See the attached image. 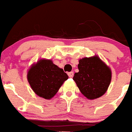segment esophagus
Instances as JSON below:
<instances>
[{"mask_svg":"<svg viewBox=\"0 0 132 132\" xmlns=\"http://www.w3.org/2000/svg\"><path fill=\"white\" fill-rule=\"evenodd\" d=\"M67 74H68V76H69V78H72L73 76V71L69 72Z\"/></svg>","mask_w":132,"mask_h":132,"instance_id":"1","label":"esophagus"}]
</instances>
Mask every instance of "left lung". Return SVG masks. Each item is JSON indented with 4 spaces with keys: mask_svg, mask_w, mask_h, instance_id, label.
<instances>
[{
    "mask_svg": "<svg viewBox=\"0 0 132 132\" xmlns=\"http://www.w3.org/2000/svg\"><path fill=\"white\" fill-rule=\"evenodd\" d=\"M78 69L73 79L84 96L93 100L104 94L111 83V70L98 56L80 59Z\"/></svg>",
    "mask_w": 132,
    "mask_h": 132,
    "instance_id": "1",
    "label": "left lung"
}]
</instances>
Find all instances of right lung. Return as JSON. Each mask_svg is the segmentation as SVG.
<instances>
[{"label": "right lung", "instance_id": "right-lung-1", "mask_svg": "<svg viewBox=\"0 0 132 132\" xmlns=\"http://www.w3.org/2000/svg\"><path fill=\"white\" fill-rule=\"evenodd\" d=\"M28 82L37 95L51 99L68 79V76L51 60L40 59L33 64L27 75Z\"/></svg>", "mask_w": 132, "mask_h": 132}]
</instances>
